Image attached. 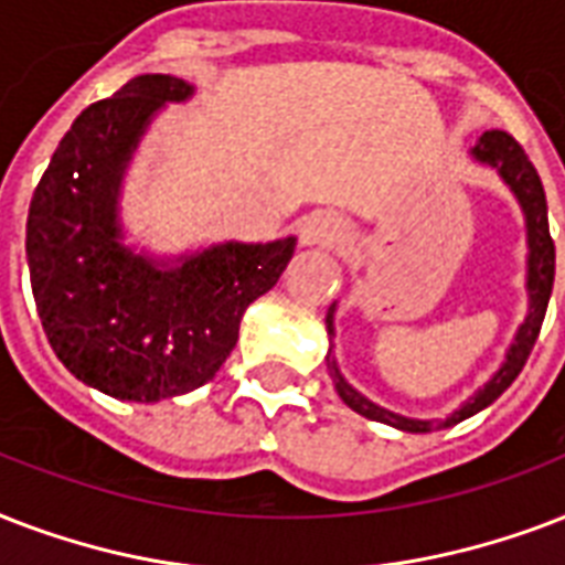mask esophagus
Instances as JSON below:
<instances>
[{
    "mask_svg": "<svg viewBox=\"0 0 565 565\" xmlns=\"http://www.w3.org/2000/svg\"><path fill=\"white\" fill-rule=\"evenodd\" d=\"M344 238V221L332 212H315L300 223V242L303 244H339Z\"/></svg>",
    "mask_w": 565,
    "mask_h": 565,
    "instance_id": "obj_1",
    "label": "esophagus"
}]
</instances>
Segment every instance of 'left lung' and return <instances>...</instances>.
<instances>
[{
  "label": "left lung",
  "instance_id": "1",
  "mask_svg": "<svg viewBox=\"0 0 565 565\" xmlns=\"http://www.w3.org/2000/svg\"><path fill=\"white\" fill-rule=\"evenodd\" d=\"M475 156L480 161H487L489 168H495L504 177V182L513 188L519 203H522L524 217H527V247H531V256H527V291H531V312L524 318L522 330L515 335V344L507 353V362L501 365V371L489 380L487 386L480 388L478 395L471 397L469 404L460 406L457 413L450 415L448 422H418V418H404V415L388 413L383 406L371 404L369 397H362L356 388L348 386V380L339 374L335 362H327L339 397L351 406L353 413L365 415L371 422L392 424V427L406 433H430L462 422V418L487 409L498 395H504L510 383L522 374L524 362H527L533 344H536V335H540L542 321H545V309H548L551 286H554V238L548 233V203H545L540 173L533 168V161L524 156L522 143L515 141L513 135L501 132V129L483 132L480 143L475 147ZM327 332H330V339L335 335V330H332V309L327 312Z\"/></svg>",
  "mask_w": 565,
  "mask_h": 565
}]
</instances>
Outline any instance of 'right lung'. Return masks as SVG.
<instances>
[{
    "label": "right lung",
    "mask_w": 565,
    "mask_h": 565,
    "mask_svg": "<svg viewBox=\"0 0 565 565\" xmlns=\"http://www.w3.org/2000/svg\"><path fill=\"white\" fill-rule=\"evenodd\" d=\"M188 94L182 78L147 73L87 105L52 152L25 226L52 351L82 383L138 404L185 395L221 371L244 309L277 286L297 244H221L156 268L117 242L126 161L152 111Z\"/></svg>",
    "instance_id": "1"
}]
</instances>
